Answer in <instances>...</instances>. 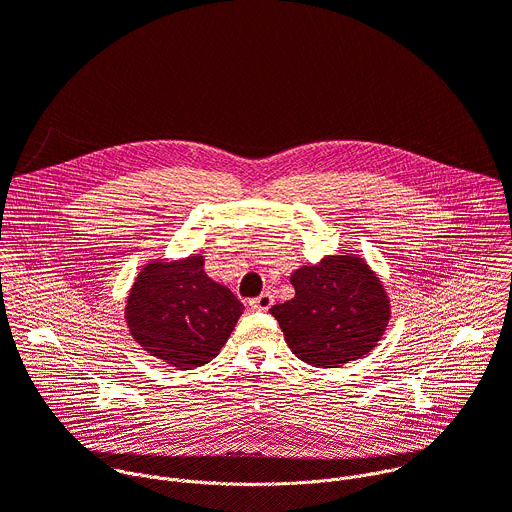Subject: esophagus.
I'll list each match as a JSON object with an SVG mask.
<instances>
[{
  "instance_id": "34e87169",
  "label": "esophagus",
  "mask_w": 512,
  "mask_h": 512,
  "mask_svg": "<svg viewBox=\"0 0 512 512\" xmlns=\"http://www.w3.org/2000/svg\"><path fill=\"white\" fill-rule=\"evenodd\" d=\"M249 306H251L255 312H267V310L273 306V296L269 294V291H265V294H261L259 298L251 300Z\"/></svg>"
}]
</instances>
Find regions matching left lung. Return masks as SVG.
Wrapping results in <instances>:
<instances>
[{
  "instance_id": "left-lung-1",
  "label": "left lung",
  "mask_w": 512,
  "mask_h": 512,
  "mask_svg": "<svg viewBox=\"0 0 512 512\" xmlns=\"http://www.w3.org/2000/svg\"><path fill=\"white\" fill-rule=\"evenodd\" d=\"M296 296L269 312L298 358L320 369L367 356L387 330L389 296L377 273L356 255H328L289 277Z\"/></svg>"
}]
</instances>
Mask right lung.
<instances>
[{"label": "right lung", "instance_id": "1", "mask_svg": "<svg viewBox=\"0 0 512 512\" xmlns=\"http://www.w3.org/2000/svg\"><path fill=\"white\" fill-rule=\"evenodd\" d=\"M245 306L204 273V257L152 261L135 277L125 320L135 342L180 371L210 362Z\"/></svg>", "mask_w": 512, "mask_h": 512}]
</instances>
